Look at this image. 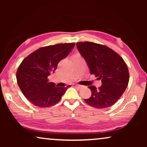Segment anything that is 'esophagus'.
I'll list each match as a JSON object with an SVG mask.
<instances>
[{"label":"esophagus","mask_w":147,"mask_h":147,"mask_svg":"<svg viewBox=\"0 0 147 147\" xmlns=\"http://www.w3.org/2000/svg\"><path fill=\"white\" fill-rule=\"evenodd\" d=\"M73 86H74V87H76V88H79V89H80V88H82V86H80V85H77V84H73Z\"/></svg>","instance_id":"34e87169"}]
</instances>
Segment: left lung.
Returning a JSON list of instances; mask_svg holds the SVG:
<instances>
[{"instance_id": "obj_1", "label": "left lung", "mask_w": 147, "mask_h": 147, "mask_svg": "<svg viewBox=\"0 0 147 147\" xmlns=\"http://www.w3.org/2000/svg\"><path fill=\"white\" fill-rule=\"evenodd\" d=\"M79 52L87 62L90 74L101 80L102 86L89 88L91 97L84 99L96 108H106L116 103L127 88L129 72L124 59L107 46L92 42H78Z\"/></svg>"}]
</instances>
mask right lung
I'll use <instances>...</instances> for the list:
<instances>
[{"label": "right lung", "instance_id": "obj_1", "mask_svg": "<svg viewBox=\"0 0 147 147\" xmlns=\"http://www.w3.org/2000/svg\"><path fill=\"white\" fill-rule=\"evenodd\" d=\"M75 43L56 44L39 48L21 62L17 71V80L24 96L33 105L47 108L61 99L67 87H57L49 82L48 76L54 73L57 64L70 53Z\"/></svg>", "mask_w": 147, "mask_h": 147}]
</instances>
